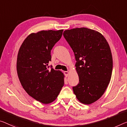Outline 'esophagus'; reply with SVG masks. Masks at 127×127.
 Wrapping results in <instances>:
<instances>
[{"mask_svg":"<svg viewBox=\"0 0 127 127\" xmlns=\"http://www.w3.org/2000/svg\"><path fill=\"white\" fill-rule=\"evenodd\" d=\"M64 74H65V75L66 76V77H67L68 75H69V71H65L64 72Z\"/></svg>","mask_w":127,"mask_h":127,"instance_id":"esophagus-1","label":"esophagus"}]
</instances>
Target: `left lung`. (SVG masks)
<instances>
[{
  "mask_svg": "<svg viewBox=\"0 0 127 127\" xmlns=\"http://www.w3.org/2000/svg\"><path fill=\"white\" fill-rule=\"evenodd\" d=\"M63 34L77 61L79 83L73 87L74 93L81 103L92 104L110 83L113 66L110 46L100 32L85 27L65 30Z\"/></svg>",
  "mask_w": 127,
  "mask_h": 127,
  "instance_id": "8db88e82",
  "label": "left lung"
}]
</instances>
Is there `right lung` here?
Wrapping results in <instances>:
<instances>
[{
	"instance_id": "right-lung-1",
	"label": "right lung",
	"mask_w": 127,
	"mask_h": 127,
	"mask_svg": "<svg viewBox=\"0 0 127 127\" xmlns=\"http://www.w3.org/2000/svg\"><path fill=\"white\" fill-rule=\"evenodd\" d=\"M63 30L32 33L24 40L17 54L16 70L19 81L27 94L40 103L49 104L57 99L65 75L51 68L50 52L61 38Z\"/></svg>"
}]
</instances>
